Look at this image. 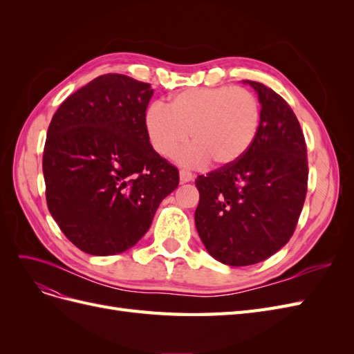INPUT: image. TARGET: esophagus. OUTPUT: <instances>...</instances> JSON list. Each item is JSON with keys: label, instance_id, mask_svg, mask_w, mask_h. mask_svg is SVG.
<instances>
[{"label": "esophagus", "instance_id": "34e87169", "mask_svg": "<svg viewBox=\"0 0 354 354\" xmlns=\"http://www.w3.org/2000/svg\"><path fill=\"white\" fill-rule=\"evenodd\" d=\"M194 180V174L190 173L187 169H180V181L181 183H187V181Z\"/></svg>", "mask_w": 354, "mask_h": 354}]
</instances>
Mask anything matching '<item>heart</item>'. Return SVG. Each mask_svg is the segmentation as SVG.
Here are the masks:
<instances>
[{"instance_id":"b5f03b06","label":"heart","mask_w":354,"mask_h":354,"mask_svg":"<svg viewBox=\"0 0 354 354\" xmlns=\"http://www.w3.org/2000/svg\"><path fill=\"white\" fill-rule=\"evenodd\" d=\"M261 106L246 88L221 85L176 94L168 108L153 103L146 112V130L155 151L164 158L180 153L186 165L209 160L212 167L236 164L254 145L260 130Z\"/></svg>"}]
</instances>
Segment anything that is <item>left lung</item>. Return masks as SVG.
<instances>
[{"instance_id":"1","label":"left lung","mask_w":354,"mask_h":354,"mask_svg":"<svg viewBox=\"0 0 354 354\" xmlns=\"http://www.w3.org/2000/svg\"><path fill=\"white\" fill-rule=\"evenodd\" d=\"M260 130L236 164L198 176L195 224L207 251L223 264L250 266L291 239L308 180L307 146L289 104L261 82Z\"/></svg>"}]
</instances>
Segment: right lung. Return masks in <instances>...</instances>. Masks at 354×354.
<instances>
[{
    "label": "right lung",
    "mask_w": 354,
    "mask_h": 354,
    "mask_svg": "<svg viewBox=\"0 0 354 354\" xmlns=\"http://www.w3.org/2000/svg\"><path fill=\"white\" fill-rule=\"evenodd\" d=\"M151 84L100 75L63 102L42 153L46 199L65 236L91 255L131 248L149 230L178 169L149 142Z\"/></svg>",
    "instance_id": "1"
}]
</instances>
